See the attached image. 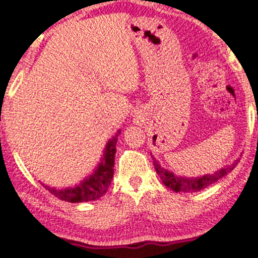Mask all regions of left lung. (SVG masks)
<instances>
[{"label": "left lung", "instance_id": "8db88e82", "mask_svg": "<svg viewBox=\"0 0 258 258\" xmlns=\"http://www.w3.org/2000/svg\"><path fill=\"white\" fill-rule=\"evenodd\" d=\"M153 162H154V167H155L156 173L160 177V179L162 180L165 185L167 188H170L171 190L176 191H183V193H194V191H199L201 189L207 188L210 184L212 183L217 182L218 179H221L222 177H224L228 172L234 170V167L238 165V160L233 162L232 165H228V166L221 168V170H217L215 173L212 174H204V176L200 177H182V176H177L171 171L166 170V168L161 167L159 165V161L153 156Z\"/></svg>", "mask_w": 258, "mask_h": 258}]
</instances>
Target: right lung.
I'll return each mask as SVG.
<instances>
[{
    "instance_id": "right-lung-1",
    "label": "right lung",
    "mask_w": 258,
    "mask_h": 258,
    "mask_svg": "<svg viewBox=\"0 0 258 258\" xmlns=\"http://www.w3.org/2000/svg\"><path fill=\"white\" fill-rule=\"evenodd\" d=\"M120 133L121 130H117L116 135L109 139L100 162L94 168L93 173L86 177L80 184L57 189L42 183L44 188L55 198L68 201V203H86V201H93L103 197L108 191L112 176H114V159L115 153H116L117 137Z\"/></svg>"
}]
</instances>
